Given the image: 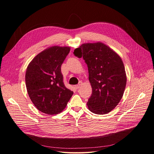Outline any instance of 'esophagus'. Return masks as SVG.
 Segmentation results:
<instances>
[{"instance_id": "obj_1", "label": "esophagus", "mask_w": 154, "mask_h": 154, "mask_svg": "<svg viewBox=\"0 0 154 154\" xmlns=\"http://www.w3.org/2000/svg\"><path fill=\"white\" fill-rule=\"evenodd\" d=\"M82 82H80L79 83V84H77V85H76V86H75V88L77 89V90H78V89H79L81 87V86H82Z\"/></svg>"}]
</instances>
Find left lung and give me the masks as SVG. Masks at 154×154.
I'll return each mask as SVG.
<instances>
[{"instance_id":"obj_1","label":"left lung","mask_w":154,"mask_h":154,"mask_svg":"<svg viewBox=\"0 0 154 154\" xmlns=\"http://www.w3.org/2000/svg\"><path fill=\"white\" fill-rule=\"evenodd\" d=\"M87 64L92 94L89 110L98 115L111 111L120 102L125 91L127 76L122 58L101 42L82 44L73 52Z\"/></svg>"}]
</instances>
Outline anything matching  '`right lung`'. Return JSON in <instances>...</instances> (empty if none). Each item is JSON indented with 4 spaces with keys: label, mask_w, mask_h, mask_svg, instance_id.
Instances as JSON below:
<instances>
[{
    "label": "right lung",
    "mask_w": 154,
    "mask_h": 154,
    "mask_svg": "<svg viewBox=\"0 0 154 154\" xmlns=\"http://www.w3.org/2000/svg\"><path fill=\"white\" fill-rule=\"evenodd\" d=\"M68 47L52 46L39 53L26 73L28 95L34 105L47 115H57L66 107L73 92L63 83L61 66L70 52Z\"/></svg>",
    "instance_id": "right-lung-1"
}]
</instances>
